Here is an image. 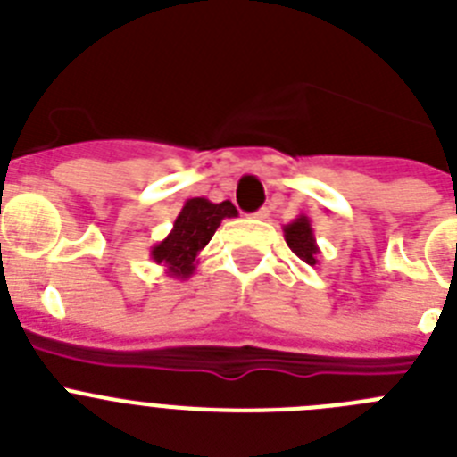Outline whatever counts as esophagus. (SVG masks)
Returning <instances> with one entry per match:
<instances>
[{"mask_svg":"<svg viewBox=\"0 0 457 457\" xmlns=\"http://www.w3.org/2000/svg\"><path fill=\"white\" fill-rule=\"evenodd\" d=\"M253 217H256V220H268V217H270V208H261V210H258V212H253Z\"/></svg>","mask_w":457,"mask_h":457,"instance_id":"obj_1","label":"esophagus"}]
</instances>
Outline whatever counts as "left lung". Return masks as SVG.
<instances>
[{
	"label": "left lung",
	"mask_w": 457,
	"mask_h": 457,
	"mask_svg": "<svg viewBox=\"0 0 457 457\" xmlns=\"http://www.w3.org/2000/svg\"><path fill=\"white\" fill-rule=\"evenodd\" d=\"M284 237H286V242H288V247L293 249L295 256L302 258V261L309 265L318 263V253H320V247H318L316 236H313V228H311L309 217L300 215V217H295L290 224H286Z\"/></svg>",
	"instance_id": "left-lung-1"
}]
</instances>
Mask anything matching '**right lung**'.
<instances>
[{"label": "right lung", "mask_w": 457, "mask_h": 457, "mask_svg": "<svg viewBox=\"0 0 457 457\" xmlns=\"http://www.w3.org/2000/svg\"><path fill=\"white\" fill-rule=\"evenodd\" d=\"M226 217H237V210L231 201L212 204L204 196L187 199L173 221L171 233L151 247L153 263L162 265L167 277L183 278V281L189 278L199 263L201 249L212 240Z\"/></svg>", "instance_id": "1"}]
</instances>
